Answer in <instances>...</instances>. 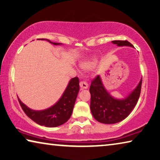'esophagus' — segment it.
I'll list each match as a JSON object with an SVG mask.
<instances>
[{
    "label": "esophagus",
    "instance_id": "obj_1",
    "mask_svg": "<svg viewBox=\"0 0 160 160\" xmlns=\"http://www.w3.org/2000/svg\"><path fill=\"white\" fill-rule=\"evenodd\" d=\"M80 90L87 89L88 88V85L86 82H85V81H81L80 82Z\"/></svg>",
    "mask_w": 160,
    "mask_h": 160
}]
</instances>
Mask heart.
I'll return each mask as SVG.
<instances>
[{
    "label": "heart",
    "mask_w": 160,
    "mask_h": 160,
    "mask_svg": "<svg viewBox=\"0 0 160 160\" xmlns=\"http://www.w3.org/2000/svg\"><path fill=\"white\" fill-rule=\"evenodd\" d=\"M97 60L95 59H92L90 60L85 62L82 63L81 65V68L83 70H90V69L93 68L96 65Z\"/></svg>",
    "instance_id": "obj_1"
}]
</instances>
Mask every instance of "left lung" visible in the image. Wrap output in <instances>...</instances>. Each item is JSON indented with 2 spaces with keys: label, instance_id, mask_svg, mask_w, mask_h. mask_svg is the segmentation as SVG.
Masks as SVG:
<instances>
[{
  "label": "left lung",
  "instance_id": "left-lung-1",
  "mask_svg": "<svg viewBox=\"0 0 160 160\" xmlns=\"http://www.w3.org/2000/svg\"><path fill=\"white\" fill-rule=\"evenodd\" d=\"M118 47H131L128 41H112ZM142 78L139 84L124 98H116L107 91L101 77L98 75L90 87V111L95 120L102 123L113 124L120 122L129 115L139 100L141 92Z\"/></svg>",
  "mask_w": 160,
  "mask_h": 160
}]
</instances>
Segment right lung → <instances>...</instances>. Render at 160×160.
I'll list each match as a JSON object with an SVG mask.
<instances>
[{
	"mask_svg": "<svg viewBox=\"0 0 160 160\" xmlns=\"http://www.w3.org/2000/svg\"><path fill=\"white\" fill-rule=\"evenodd\" d=\"M38 39L47 40L54 45L62 44L61 43L52 42L47 39ZM79 90L80 85L78 78H72L69 81L68 86L59 101L52 106L41 111L31 109L22 103L18 97V100L27 116L37 124L45 126L46 127H57L64 124L70 118Z\"/></svg>",
	"mask_w": 160,
	"mask_h": 160,
	"instance_id": "1",
	"label": "right lung"
}]
</instances>
